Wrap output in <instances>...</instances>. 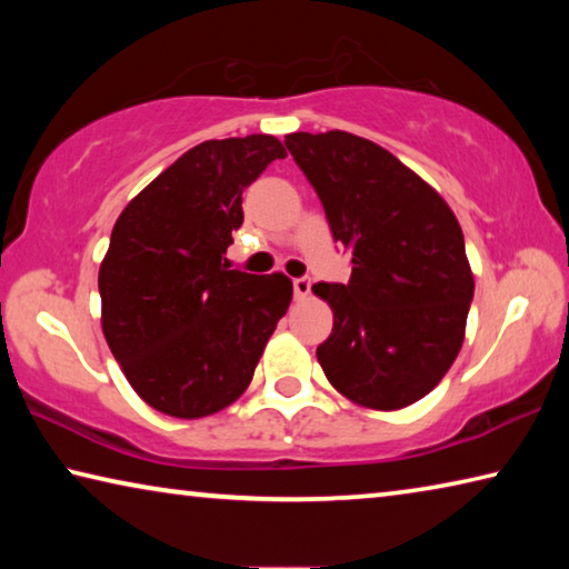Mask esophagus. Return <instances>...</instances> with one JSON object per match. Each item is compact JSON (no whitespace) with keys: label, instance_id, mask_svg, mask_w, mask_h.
I'll list each match as a JSON object with an SVG mask.
<instances>
[{"label":"esophagus","instance_id":"esophagus-1","mask_svg":"<svg viewBox=\"0 0 569 569\" xmlns=\"http://www.w3.org/2000/svg\"><path fill=\"white\" fill-rule=\"evenodd\" d=\"M293 293H296L298 301H303V298L311 296V278H296Z\"/></svg>","mask_w":569,"mask_h":569}]
</instances>
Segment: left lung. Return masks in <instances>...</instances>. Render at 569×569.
<instances>
[{
	"instance_id": "1",
	"label": "left lung",
	"mask_w": 569,
	"mask_h": 569,
	"mask_svg": "<svg viewBox=\"0 0 569 569\" xmlns=\"http://www.w3.org/2000/svg\"><path fill=\"white\" fill-rule=\"evenodd\" d=\"M286 148L353 263L349 283L313 286L333 311L316 359L359 407H409L445 379L465 343L475 276L459 220L427 180L359 134L291 132Z\"/></svg>"
}]
</instances>
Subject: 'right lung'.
Here are the masks:
<instances>
[{"label":"right lung","instance_id":"add662e5","mask_svg":"<svg viewBox=\"0 0 569 569\" xmlns=\"http://www.w3.org/2000/svg\"><path fill=\"white\" fill-rule=\"evenodd\" d=\"M276 158L273 134L206 140L142 188L100 263L102 333L134 393L168 417L203 419L248 389L293 298L283 273L230 271L243 188Z\"/></svg>","mask_w":569,"mask_h":569}]
</instances>
